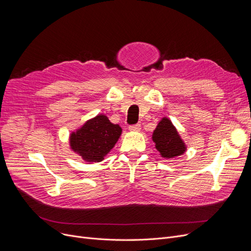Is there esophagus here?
I'll list each match as a JSON object with an SVG mask.
<instances>
[{
  "label": "esophagus",
  "instance_id": "34e87169",
  "mask_svg": "<svg viewBox=\"0 0 251 251\" xmlns=\"http://www.w3.org/2000/svg\"><path fill=\"white\" fill-rule=\"evenodd\" d=\"M140 129H141L140 124H135V125H130L129 126V130L134 131V132H138V131H140Z\"/></svg>",
  "mask_w": 251,
  "mask_h": 251
}]
</instances>
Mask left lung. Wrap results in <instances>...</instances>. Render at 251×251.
Returning <instances> with one entry per match:
<instances>
[{
	"label": "left lung",
	"mask_w": 251,
	"mask_h": 251,
	"mask_svg": "<svg viewBox=\"0 0 251 251\" xmlns=\"http://www.w3.org/2000/svg\"><path fill=\"white\" fill-rule=\"evenodd\" d=\"M152 140L155 143V149L165 159H172L186 151L185 143L180 137L177 129L166 117L153 130Z\"/></svg>",
	"instance_id": "8db88e82"
}]
</instances>
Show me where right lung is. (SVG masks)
I'll use <instances>...</instances> for the list:
<instances>
[{"mask_svg": "<svg viewBox=\"0 0 251 251\" xmlns=\"http://www.w3.org/2000/svg\"><path fill=\"white\" fill-rule=\"evenodd\" d=\"M121 133L118 124L111 123L107 116L98 115L71 133L70 148L84 161L99 163L111 151Z\"/></svg>", "mask_w": 251, "mask_h": 251, "instance_id": "right-lung-1", "label": "right lung"}]
</instances>
